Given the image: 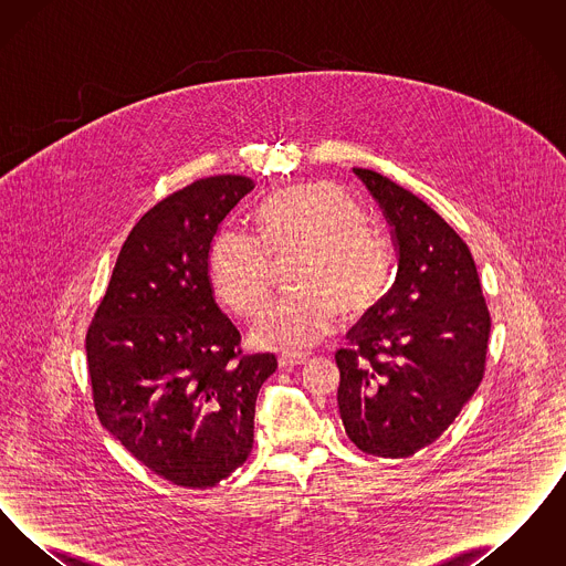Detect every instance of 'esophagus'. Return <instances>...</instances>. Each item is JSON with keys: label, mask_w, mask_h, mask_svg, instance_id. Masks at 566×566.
<instances>
[{"label": "esophagus", "mask_w": 566, "mask_h": 566, "mask_svg": "<svg viewBox=\"0 0 566 566\" xmlns=\"http://www.w3.org/2000/svg\"><path fill=\"white\" fill-rule=\"evenodd\" d=\"M307 360H310L307 354H295V352H286V354H282V356L277 358V363H280L282 369H295V367L305 365Z\"/></svg>", "instance_id": "esophagus-1"}]
</instances>
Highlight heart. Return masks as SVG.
Segmentation results:
<instances>
[{
  "label": "heart",
  "instance_id": "b5f03b06",
  "mask_svg": "<svg viewBox=\"0 0 566 566\" xmlns=\"http://www.w3.org/2000/svg\"><path fill=\"white\" fill-rule=\"evenodd\" d=\"M256 231L224 227L210 248L218 298L238 316H256L271 293V259L296 254L293 295L275 301L254 324L261 346L284 352L321 344L339 310L356 318L384 296L392 275V250L367 227V216L346 192L328 182L277 190L254 212Z\"/></svg>",
  "mask_w": 566,
  "mask_h": 566
}]
</instances>
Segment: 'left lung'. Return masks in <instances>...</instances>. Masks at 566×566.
<instances>
[{"instance_id": "left-lung-1", "label": "left lung", "mask_w": 566, "mask_h": 566, "mask_svg": "<svg viewBox=\"0 0 566 566\" xmlns=\"http://www.w3.org/2000/svg\"><path fill=\"white\" fill-rule=\"evenodd\" d=\"M354 174L388 218L399 271L337 350V403L352 443L407 458L457 420L485 371L490 312L469 245L427 201L374 169Z\"/></svg>"}]
</instances>
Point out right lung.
<instances>
[{
    "label": "right lung",
    "instance_id": "obj_1",
    "mask_svg": "<svg viewBox=\"0 0 566 566\" xmlns=\"http://www.w3.org/2000/svg\"><path fill=\"white\" fill-rule=\"evenodd\" d=\"M245 176L201 178L137 220L86 331L97 418L144 467L206 490L242 467L273 354H243L216 305L208 256Z\"/></svg>",
    "mask_w": 566,
    "mask_h": 566
}]
</instances>
